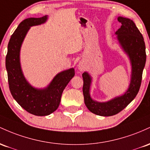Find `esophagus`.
I'll list each match as a JSON object with an SVG mask.
<instances>
[{
    "instance_id": "obj_1",
    "label": "esophagus",
    "mask_w": 150,
    "mask_h": 150,
    "mask_svg": "<svg viewBox=\"0 0 150 150\" xmlns=\"http://www.w3.org/2000/svg\"><path fill=\"white\" fill-rule=\"evenodd\" d=\"M79 69H80L81 70L83 69V65H82V64H80V65H79Z\"/></svg>"
}]
</instances>
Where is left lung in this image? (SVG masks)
<instances>
[{"mask_svg": "<svg viewBox=\"0 0 150 150\" xmlns=\"http://www.w3.org/2000/svg\"><path fill=\"white\" fill-rule=\"evenodd\" d=\"M121 27L115 33L117 40L132 64V79L128 90L124 95L105 103L92 100L89 94L91 78L88 73L82 74L83 79V93L84 103L91 112L100 116H112L123 110L138 93L142 78V71L146 62L145 44L142 34L134 22L128 18L118 17Z\"/></svg>", "mask_w": 150, "mask_h": 150, "instance_id": "1", "label": "left lung"}]
</instances>
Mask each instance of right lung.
I'll return each instance as SVG.
<instances>
[{"label": "right lung", "instance_id": "right-lung-1", "mask_svg": "<svg viewBox=\"0 0 150 150\" xmlns=\"http://www.w3.org/2000/svg\"><path fill=\"white\" fill-rule=\"evenodd\" d=\"M47 16L30 18L20 23L11 35L8 45L6 67L9 88L13 98L26 111L38 116L48 115L58 108L64 89L75 74L73 68L64 71L54 78L47 88L36 89L25 80L20 64V50L30 28L47 21Z\"/></svg>", "mask_w": 150, "mask_h": 150}]
</instances>
